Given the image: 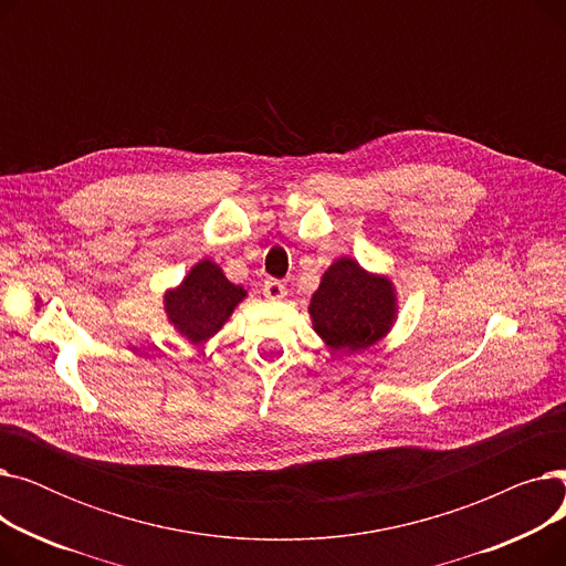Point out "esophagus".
Instances as JSON below:
<instances>
[{
	"label": "esophagus",
	"mask_w": 566,
	"mask_h": 566,
	"mask_svg": "<svg viewBox=\"0 0 566 566\" xmlns=\"http://www.w3.org/2000/svg\"><path fill=\"white\" fill-rule=\"evenodd\" d=\"M263 295L268 301H282L286 295V286L280 280H265L263 282Z\"/></svg>",
	"instance_id": "obj_1"
}]
</instances>
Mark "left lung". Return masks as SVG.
<instances>
[{
  "label": "left lung",
  "instance_id": "obj_1",
  "mask_svg": "<svg viewBox=\"0 0 566 566\" xmlns=\"http://www.w3.org/2000/svg\"><path fill=\"white\" fill-rule=\"evenodd\" d=\"M310 314L316 333L333 350H365L392 325V284L365 273L353 259L344 256L325 271L312 295Z\"/></svg>",
  "mask_w": 566,
  "mask_h": 566
}]
</instances>
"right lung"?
Returning <instances> with one entry per match:
<instances>
[{
	"mask_svg": "<svg viewBox=\"0 0 566 566\" xmlns=\"http://www.w3.org/2000/svg\"><path fill=\"white\" fill-rule=\"evenodd\" d=\"M243 298L245 289L231 284L222 275L220 265L199 261L184 284L167 293L165 307L176 331L192 344H199L222 328V323Z\"/></svg>",
	"mask_w": 566,
	"mask_h": 566,
	"instance_id": "obj_1",
	"label": "right lung"
}]
</instances>
